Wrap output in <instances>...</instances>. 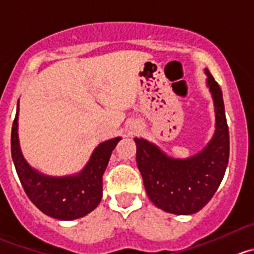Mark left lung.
<instances>
[{"label": "left lung", "mask_w": 254, "mask_h": 254, "mask_svg": "<svg viewBox=\"0 0 254 254\" xmlns=\"http://www.w3.org/2000/svg\"><path fill=\"white\" fill-rule=\"evenodd\" d=\"M205 73L215 104L216 130L198 154L187 159H174L152 142L134 139L136 164L147 196L156 207L175 215H192L207 205L225 176L230 157L222 90L207 69Z\"/></svg>", "instance_id": "1"}]
</instances>
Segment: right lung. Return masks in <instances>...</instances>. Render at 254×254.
Here are the masks:
<instances>
[{
  "label": "right lung",
  "instance_id": "right-lung-1",
  "mask_svg": "<svg viewBox=\"0 0 254 254\" xmlns=\"http://www.w3.org/2000/svg\"><path fill=\"white\" fill-rule=\"evenodd\" d=\"M18 108L11 132V154L24 192L37 208L57 220H77L92 212L103 196V174L122 137L95 147L84 169L70 176H47L28 165L18 141Z\"/></svg>",
  "mask_w": 254,
  "mask_h": 254
}]
</instances>
